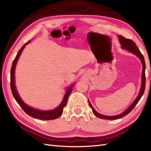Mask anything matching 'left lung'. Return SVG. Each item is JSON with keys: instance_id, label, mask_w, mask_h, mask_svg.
Listing matches in <instances>:
<instances>
[{"instance_id": "obj_1", "label": "left lung", "mask_w": 151, "mask_h": 151, "mask_svg": "<svg viewBox=\"0 0 151 151\" xmlns=\"http://www.w3.org/2000/svg\"><path fill=\"white\" fill-rule=\"evenodd\" d=\"M118 38H119V41L120 42V44L122 45V48H125L128 51H129L130 52L134 53L141 60L142 63V66H143V69H142V86H141V88L140 93L139 94V96L137 98H136V99L134 101V102L132 103L130 106L126 110L123 112L122 113L118 115H115V116H106V115H101V114L98 113L95 110L94 108L93 107L92 104H91L90 101L88 100V103L90 107L93 110V112L94 113V115L95 116H96L97 117L101 118V119H105V120H116L118 119V118H120L123 116H125L127 114H129L130 111H132V109L134 108V107L136 106V104L138 103L139 101V100L140 98L142 96V95L144 93L145 88V60H144V57L143 56V55L140 52V50H139L138 47L136 46V44L135 42H134L133 41L130 39H127L125 38V37H123V36L119 35L118 36Z\"/></svg>"}]
</instances>
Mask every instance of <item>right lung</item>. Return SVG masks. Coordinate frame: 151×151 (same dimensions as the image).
<instances>
[{
  "label": "right lung",
  "mask_w": 151,
  "mask_h": 151,
  "mask_svg": "<svg viewBox=\"0 0 151 151\" xmlns=\"http://www.w3.org/2000/svg\"><path fill=\"white\" fill-rule=\"evenodd\" d=\"M29 42H27L25 43L23 46L21 47V48L19 50V51L18 52L16 58L12 62V65L11 67V91L14 98L16 99V101L17 103L19 104V106L21 107V108L23 109L24 112L28 114V115L37 118V119H40V120H54L56 119V118L60 117L63 113V108H64L67 103V100L70 94L71 93L72 91V86L74 85L71 86L69 88H68L67 91V92L64 96V98L63 99V101L60 103V104L59 106L55 108V109H53V110H49V111H40L38 110V109H34L31 107L28 106V105L25 104L23 101H22V99L19 97V94H18L16 87H15V83H14V71H15V68H16V63L17 62V60L19 59V57L20 56V55L21 52L23 50L24 48L25 47V45L28 43Z\"/></svg>",
  "instance_id": "right-lung-1"
}]
</instances>
